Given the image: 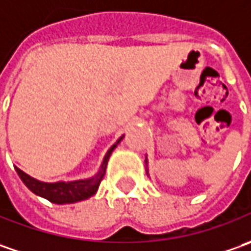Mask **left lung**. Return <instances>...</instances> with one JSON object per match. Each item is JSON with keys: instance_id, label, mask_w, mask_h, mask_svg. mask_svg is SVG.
Listing matches in <instances>:
<instances>
[{"instance_id": "left-lung-1", "label": "left lung", "mask_w": 251, "mask_h": 251, "mask_svg": "<svg viewBox=\"0 0 251 251\" xmlns=\"http://www.w3.org/2000/svg\"><path fill=\"white\" fill-rule=\"evenodd\" d=\"M147 162H149V161H147V157H146V172H147V175H149V168H147Z\"/></svg>"}]
</instances>
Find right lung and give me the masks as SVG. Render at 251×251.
Returning a JSON list of instances; mask_svg holds the SVG:
<instances>
[{
	"label": "right lung",
	"instance_id": "1",
	"mask_svg": "<svg viewBox=\"0 0 251 251\" xmlns=\"http://www.w3.org/2000/svg\"><path fill=\"white\" fill-rule=\"evenodd\" d=\"M124 136H121L117 142L114 143L109 150L105 154L104 160L101 162L99 172L91 177L86 179H79V180H69V182H41L36 177H31L26 172H23L22 169L15 167L19 177L22 179V182L26 185V187L31 190L34 195L40 196L43 199H47L48 201L55 204H74L82 200H87L91 196H94L99 190V186L102 180V177L105 175V169L108 164L109 155L115 150L119 143L122 142Z\"/></svg>",
	"mask_w": 251,
	"mask_h": 251
}]
</instances>
